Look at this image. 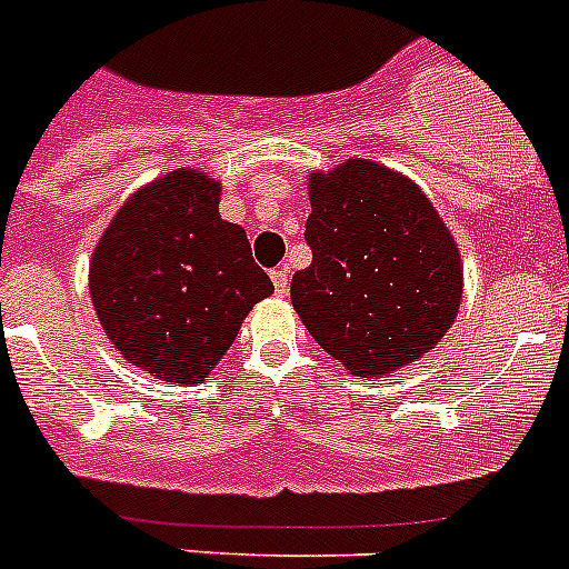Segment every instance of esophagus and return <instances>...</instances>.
I'll return each instance as SVG.
<instances>
[{
    "label": "esophagus",
    "mask_w": 569,
    "mask_h": 569,
    "mask_svg": "<svg viewBox=\"0 0 569 569\" xmlns=\"http://www.w3.org/2000/svg\"><path fill=\"white\" fill-rule=\"evenodd\" d=\"M270 279H273L276 296H288V290H290V268L273 270V273H270Z\"/></svg>",
    "instance_id": "1"
}]
</instances>
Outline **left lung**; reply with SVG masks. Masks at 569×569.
<instances>
[{
  "label": "left lung",
  "instance_id": "obj_1",
  "mask_svg": "<svg viewBox=\"0 0 569 569\" xmlns=\"http://www.w3.org/2000/svg\"><path fill=\"white\" fill-rule=\"evenodd\" d=\"M310 268L290 299L350 376L385 379L430 353L459 316L465 268L425 190L399 170L345 159L308 179Z\"/></svg>",
  "mask_w": 569,
  "mask_h": 569
}]
</instances>
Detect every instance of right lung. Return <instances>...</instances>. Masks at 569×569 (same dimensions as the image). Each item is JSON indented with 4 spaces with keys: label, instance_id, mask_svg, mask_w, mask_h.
Masks as SVG:
<instances>
[{
    "label": "right lung",
    "instance_id": "obj_1",
    "mask_svg": "<svg viewBox=\"0 0 569 569\" xmlns=\"http://www.w3.org/2000/svg\"><path fill=\"white\" fill-rule=\"evenodd\" d=\"M219 202L222 184L204 170H170L128 196L90 256V301L110 345L173 385H202L273 293Z\"/></svg>",
    "mask_w": 569,
    "mask_h": 569
}]
</instances>
